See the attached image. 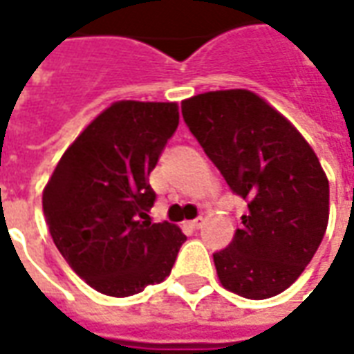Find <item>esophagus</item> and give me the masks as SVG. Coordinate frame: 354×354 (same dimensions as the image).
<instances>
[{
	"label": "esophagus",
	"mask_w": 354,
	"mask_h": 354,
	"mask_svg": "<svg viewBox=\"0 0 354 354\" xmlns=\"http://www.w3.org/2000/svg\"><path fill=\"white\" fill-rule=\"evenodd\" d=\"M187 225H189L192 230H199L201 225H203V218H197V220H192V222H187Z\"/></svg>",
	"instance_id": "34e87169"
}]
</instances>
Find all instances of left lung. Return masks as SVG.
<instances>
[{"label": "left lung", "mask_w": 354, "mask_h": 354, "mask_svg": "<svg viewBox=\"0 0 354 354\" xmlns=\"http://www.w3.org/2000/svg\"><path fill=\"white\" fill-rule=\"evenodd\" d=\"M182 115L231 192L248 203L233 241L214 252L220 282L248 299L281 294L326 231L330 187L319 157L250 91L197 94L182 102Z\"/></svg>", "instance_id": "obj_1"}]
</instances>
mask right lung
Listing matches in <instances>:
<instances>
[{
  "instance_id": "right-lung-1",
  "label": "right lung",
  "mask_w": 354,
  "mask_h": 354,
  "mask_svg": "<svg viewBox=\"0 0 354 354\" xmlns=\"http://www.w3.org/2000/svg\"><path fill=\"white\" fill-rule=\"evenodd\" d=\"M174 102L111 104L66 149L43 192L58 252L106 296L165 281L185 243L180 227L151 223L149 172L178 129Z\"/></svg>"
}]
</instances>
